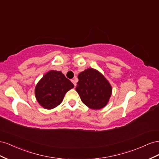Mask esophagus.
Masks as SVG:
<instances>
[{
	"label": "esophagus",
	"mask_w": 159,
	"mask_h": 159,
	"mask_svg": "<svg viewBox=\"0 0 159 159\" xmlns=\"http://www.w3.org/2000/svg\"><path fill=\"white\" fill-rule=\"evenodd\" d=\"M71 81H72V83L74 84V85H75V87H76V80L75 79H72Z\"/></svg>",
	"instance_id": "obj_1"
}]
</instances>
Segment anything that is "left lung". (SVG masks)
Segmentation results:
<instances>
[{"label":"left lung","mask_w":159,"mask_h":159,"mask_svg":"<svg viewBox=\"0 0 159 159\" xmlns=\"http://www.w3.org/2000/svg\"><path fill=\"white\" fill-rule=\"evenodd\" d=\"M76 87L81 101L92 109H101L107 105L112 94V87L102 74L88 69L78 75Z\"/></svg>","instance_id":"1"}]
</instances>
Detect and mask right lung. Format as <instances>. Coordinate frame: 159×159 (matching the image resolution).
Listing matches in <instances>:
<instances>
[{"instance_id":"add662e5","label":"right lung","mask_w":159,"mask_h":159,"mask_svg":"<svg viewBox=\"0 0 159 159\" xmlns=\"http://www.w3.org/2000/svg\"><path fill=\"white\" fill-rule=\"evenodd\" d=\"M73 87L61 71L50 70L36 86L35 96L43 107L52 109L60 105L66 92Z\"/></svg>"}]
</instances>
